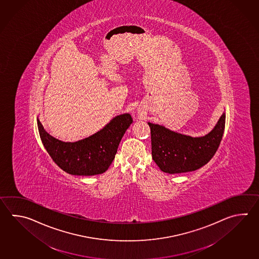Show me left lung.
I'll return each instance as SVG.
<instances>
[{"label": "left lung", "mask_w": 259, "mask_h": 259, "mask_svg": "<svg viewBox=\"0 0 259 259\" xmlns=\"http://www.w3.org/2000/svg\"><path fill=\"white\" fill-rule=\"evenodd\" d=\"M148 123L154 161L164 172L182 174L199 169L213 158L222 142L225 113L211 132L202 138H192L158 124Z\"/></svg>", "instance_id": "1"}]
</instances>
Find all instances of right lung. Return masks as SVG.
I'll return each instance as SVG.
<instances>
[{
	"label": "right lung",
	"mask_w": 259,
	"mask_h": 259,
	"mask_svg": "<svg viewBox=\"0 0 259 259\" xmlns=\"http://www.w3.org/2000/svg\"><path fill=\"white\" fill-rule=\"evenodd\" d=\"M132 117L125 113L113 118L100 132L77 142H63L50 136L37 119L44 148L61 169L72 175H101L115 158L118 146Z\"/></svg>",
	"instance_id": "add662e5"
}]
</instances>
